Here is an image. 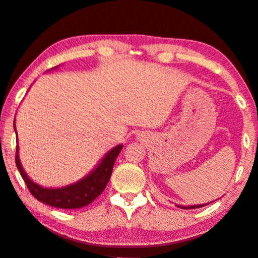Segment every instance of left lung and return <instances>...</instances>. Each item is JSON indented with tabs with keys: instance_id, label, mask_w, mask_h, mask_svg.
I'll return each mask as SVG.
<instances>
[{
	"instance_id": "1",
	"label": "left lung",
	"mask_w": 258,
	"mask_h": 258,
	"mask_svg": "<svg viewBox=\"0 0 258 258\" xmlns=\"http://www.w3.org/2000/svg\"><path fill=\"white\" fill-rule=\"evenodd\" d=\"M202 207H204V205H191V207H180L179 205V208H181V209H197V208H202Z\"/></svg>"
}]
</instances>
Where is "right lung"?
<instances>
[{
  "mask_svg": "<svg viewBox=\"0 0 258 258\" xmlns=\"http://www.w3.org/2000/svg\"><path fill=\"white\" fill-rule=\"evenodd\" d=\"M15 128V122H14ZM16 131V130H15ZM122 149V145H118L109 151L106 156L102 158L100 164L92 171L88 176L82 178L81 180L73 183L63 187L56 188H46L40 186L39 184L34 183L30 178L27 176L25 170L22 169L19 158V146H16L15 163L17 170L21 173L25 183L34 197L39 202L46 203L47 205L60 209H79L84 208L86 205L91 204L98 196L102 194L107 185L109 178H111L113 166H114L115 159Z\"/></svg>",
  "mask_w": 258,
  "mask_h": 258,
  "instance_id": "1",
  "label": "right lung"
}]
</instances>
